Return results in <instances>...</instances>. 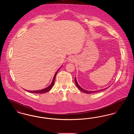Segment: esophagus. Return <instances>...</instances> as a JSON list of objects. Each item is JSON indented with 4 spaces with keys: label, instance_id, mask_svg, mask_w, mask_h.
<instances>
[{
    "label": "esophagus",
    "instance_id": "esophagus-1",
    "mask_svg": "<svg viewBox=\"0 0 134 134\" xmlns=\"http://www.w3.org/2000/svg\"><path fill=\"white\" fill-rule=\"evenodd\" d=\"M74 61V58H69V61H70V62H71V61Z\"/></svg>",
    "mask_w": 134,
    "mask_h": 134
}]
</instances>
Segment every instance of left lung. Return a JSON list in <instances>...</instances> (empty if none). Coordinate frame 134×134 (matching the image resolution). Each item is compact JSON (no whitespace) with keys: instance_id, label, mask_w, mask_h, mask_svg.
<instances>
[{"instance_id":"8db88e82","label":"left lung","mask_w":134,"mask_h":134,"mask_svg":"<svg viewBox=\"0 0 134 134\" xmlns=\"http://www.w3.org/2000/svg\"><path fill=\"white\" fill-rule=\"evenodd\" d=\"M75 84H76V85L77 87L79 88V89H80L81 91H83V92H84V93H94V92H98V91H102V90H105V89H107V88H104V89H102V90H97V91H87V90H85V89H83L82 88H81L79 85H78V84L77 83V82L76 81V78H75Z\"/></svg>"}]
</instances>
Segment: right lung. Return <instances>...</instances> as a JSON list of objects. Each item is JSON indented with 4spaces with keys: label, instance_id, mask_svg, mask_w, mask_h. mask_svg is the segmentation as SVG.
Returning <instances> with one entry per match:
<instances>
[{
    "label": "right lung",
    "instance_id": "obj_1",
    "mask_svg": "<svg viewBox=\"0 0 134 134\" xmlns=\"http://www.w3.org/2000/svg\"><path fill=\"white\" fill-rule=\"evenodd\" d=\"M58 70L56 72V73H55V75H54V78H53V81H52V83H51V85H50L49 86H48V87L46 88H45V89H42V90H40L30 91V90H26V91H28V92H31V93H38V94L44 93H46V92H47L51 90V88H52V87L53 86L54 84V82H55V77H56V74H57V73L58 71Z\"/></svg>",
    "mask_w": 134,
    "mask_h": 134
}]
</instances>
